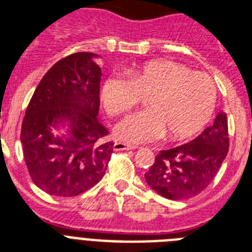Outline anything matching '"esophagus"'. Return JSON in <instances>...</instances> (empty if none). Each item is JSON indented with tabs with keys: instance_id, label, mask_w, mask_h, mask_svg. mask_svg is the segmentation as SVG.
Segmentation results:
<instances>
[{
	"instance_id": "1",
	"label": "esophagus",
	"mask_w": 252,
	"mask_h": 252,
	"mask_svg": "<svg viewBox=\"0 0 252 252\" xmlns=\"http://www.w3.org/2000/svg\"><path fill=\"white\" fill-rule=\"evenodd\" d=\"M112 149L115 151H123V150H133V149H136V146H132V145L124 144V142H115Z\"/></svg>"
}]
</instances>
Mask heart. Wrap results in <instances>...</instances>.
<instances>
[{"label":"heart","mask_w":252,"mask_h":252,"mask_svg":"<svg viewBox=\"0 0 252 252\" xmlns=\"http://www.w3.org/2000/svg\"><path fill=\"white\" fill-rule=\"evenodd\" d=\"M142 98L149 110L120 122L116 137L130 144L154 142L167 134L184 140L199 132L211 118L216 88L207 75L191 72L171 61L150 62L128 72V79L112 75L101 88V101L112 116L122 115Z\"/></svg>","instance_id":"1"}]
</instances>
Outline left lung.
<instances>
[{
	"label": "left lung",
	"mask_w": 252,
	"mask_h": 252,
	"mask_svg": "<svg viewBox=\"0 0 252 252\" xmlns=\"http://www.w3.org/2000/svg\"><path fill=\"white\" fill-rule=\"evenodd\" d=\"M228 149V120L225 112L220 111L214 124L189 144L159 151L145 173L146 184L167 199L195 197L211 184Z\"/></svg>",
	"instance_id": "8db88e82"
}]
</instances>
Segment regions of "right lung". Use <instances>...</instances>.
<instances>
[{
	"label": "right lung",
	"instance_id": "add662e5",
	"mask_svg": "<svg viewBox=\"0 0 252 252\" xmlns=\"http://www.w3.org/2000/svg\"><path fill=\"white\" fill-rule=\"evenodd\" d=\"M99 55L75 53L41 79L22 123L24 160L36 186L55 197H75L105 176L114 149L98 119Z\"/></svg>",
	"mask_w": 252,
	"mask_h": 252
}]
</instances>
